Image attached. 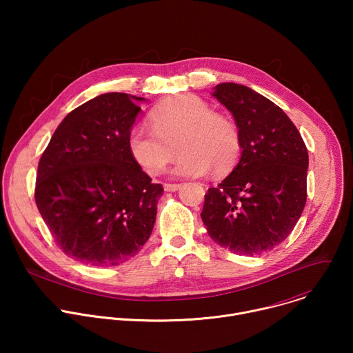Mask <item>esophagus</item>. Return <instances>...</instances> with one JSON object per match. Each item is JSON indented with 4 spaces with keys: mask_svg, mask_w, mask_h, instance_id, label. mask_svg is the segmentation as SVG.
Returning a JSON list of instances; mask_svg holds the SVG:
<instances>
[{
    "mask_svg": "<svg viewBox=\"0 0 353 353\" xmlns=\"http://www.w3.org/2000/svg\"><path fill=\"white\" fill-rule=\"evenodd\" d=\"M180 187H181V184H165V185H163L165 191H170V192L177 191Z\"/></svg>",
    "mask_w": 353,
    "mask_h": 353,
    "instance_id": "1",
    "label": "esophagus"
}]
</instances>
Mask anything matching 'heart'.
<instances>
[{
    "label": "heart",
    "mask_w": 353,
    "mask_h": 353,
    "mask_svg": "<svg viewBox=\"0 0 353 353\" xmlns=\"http://www.w3.org/2000/svg\"><path fill=\"white\" fill-rule=\"evenodd\" d=\"M152 127L137 124L128 134V149L134 161L149 176L161 174L181 154L173 169L179 177H201L214 169H232L241 150L234 121L195 94L166 100L150 116Z\"/></svg>",
    "instance_id": "heart-1"
}]
</instances>
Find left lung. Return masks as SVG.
Returning <instances> with one entry per match:
<instances>
[{
	"label": "left lung",
	"mask_w": 353,
	"mask_h": 353,
	"mask_svg": "<svg viewBox=\"0 0 353 353\" xmlns=\"http://www.w3.org/2000/svg\"><path fill=\"white\" fill-rule=\"evenodd\" d=\"M212 96L236 121L241 157L208 188L201 218L219 245L234 254H261L290 234L305 210L307 148L285 112L256 90L225 82Z\"/></svg>",
	"instance_id": "1"
}]
</instances>
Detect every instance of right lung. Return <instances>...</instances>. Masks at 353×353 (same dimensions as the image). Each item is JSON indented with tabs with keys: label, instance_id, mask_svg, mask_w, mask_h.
Listing matches in <instances>:
<instances>
[{
	"label": "right lung",
	"instance_id": "obj_1",
	"mask_svg": "<svg viewBox=\"0 0 353 353\" xmlns=\"http://www.w3.org/2000/svg\"><path fill=\"white\" fill-rule=\"evenodd\" d=\"M143 97L96 96L61 121L36 176L37 210L64 253L94 267L134 257L152 233L158 199L154 184L128 149V134Z\"/></svg>",
	"mask_w": 353,
	"mask_h": 353
}]
</instances>
